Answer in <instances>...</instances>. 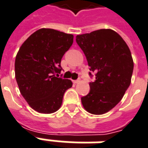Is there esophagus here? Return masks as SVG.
<instances>
[{"label": "esophagus", "instance_id": "esophagus-1", "mask_svg": "<svg viewBox=\"0 0 148 148\" xmlns=\"http://www.w3.org/2000/svg\"><path fill=\"white\" fill-rule=\"evenodd\" d=\"M73 82H74V84H77V83H78V82H80V79H77V80L73 81Z\"/></svg>", "mask_w": 148, "mask_h": 148}]
</instances>
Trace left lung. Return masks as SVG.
I'll list each match as a JSON object with an SVG mask.
<instances>
[{"label": "left lung", "mask_w": 148, "mask_h": 148, "mask_svg": "<svg viewBox=\"0 0 148 148\" xmlns=\"http://www.w3.org/2000/svg\"><path fill=\"white\" fill-rule=\"evenodd\" d=\"M76 42L90 70L96 74L95 82H90V93L81 99L82 104L90 113H106L121 101L130 86L134 63L129 47L112 29L78 35Z\"/></svg>", "instance_id": "left-lung-1"}]
</instances>
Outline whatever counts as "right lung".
Listing matches in <instances>:
<instances>
[{
	"mask_svg": "<svg viewBox=\"0 0 148 148\" xmlns=\"http://www.w3.org/2000/svg\"><path fill=\"white\" fill-rule=\"evenodd\" d=\"M74 42V36L51 28H41L20 47L15 60V77L21 95L40 113L59 109L72 82L58 77L61 59Z\"/></svg>",
	"mask_w": 148,
	"mask_h": 148,
	"instance_id": "obj_1",
	"label": "right lung"
}]
</instances>
